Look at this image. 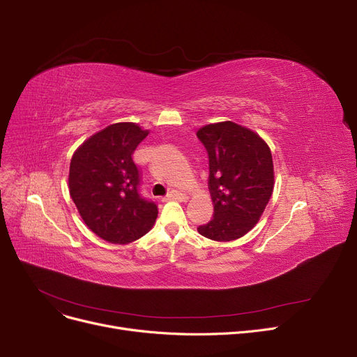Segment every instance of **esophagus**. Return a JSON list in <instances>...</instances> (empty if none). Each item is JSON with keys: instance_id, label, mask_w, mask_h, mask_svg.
Listing matches in <instances>:
<instances>
[{"instance_id": "obj_1", "label": "esophagus", "mask_w": 357, "mask_h": 357, "mask_svg": "<svg viewBox=\"0 0 357 357\" xmlns=\"http://www.w3.org/2000/svg\"><path fill=\"white\" fill-rule=\"evenodd\" d=\"M166 201H171V199H175V201H186L188 199V197H186L185 194L179 192V191H171L166 197H165Z\"/></svg>"}]
</instances>
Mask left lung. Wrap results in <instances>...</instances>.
<instances>
[{"label": "left lung", "mask_w": 357, "mask_h": 357, "mask_svg": "<svg viewBox=\"0 0 357 357\" xmlns=\"http://www.w3.org/2000/svg\"><path fill=\"white\" fill-rule=\"evenodd\" d=\"M210 160L208 190L214 215L198 233L231 241L249 233L264 214L273 191L271 149L248 127L233 121L207 124L197 131Z\"/></svg>", "instance_id": "8db88e82"}]
</instances>
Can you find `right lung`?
<instances>
[{
	"label": "right lung",
	"mask_w": 357,
	"mask_h": 357,
	"mask_svg": "<svg viewBox=\"0 0 357 357\" xmlns=\"http://www.w3.org/2000/svg\"><path fill=\"white\" fill-rule=\"evenodd\" d=\"M149 135L136 123H116L85 140L69 166V194L91 231L114 245L143 237L158 217V205L139 192L133 162Z\"/></svg>",
	"instance_id": "obj_1"
}]
</instances>
